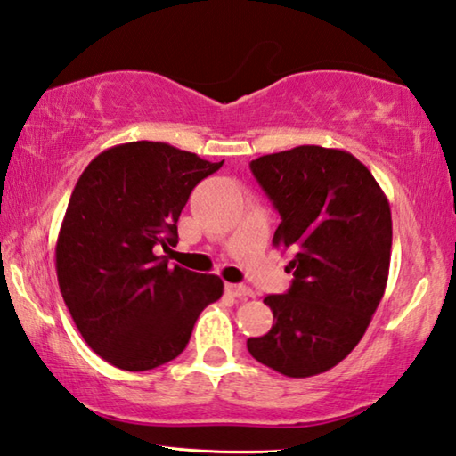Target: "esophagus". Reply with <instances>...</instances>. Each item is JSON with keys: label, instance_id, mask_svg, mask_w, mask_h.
I'll return each instance as SVG.
<instances>
[{"label": "esophagus", "instance_id": "1", "mask_svg": "<svg viewBox=\"0 0 456 456\" xmlns=\"http://www.w3.org/2000/svg\"><path fill=\"white\" fill-rule=\"evenodd\" d=\"M226 292L230 294V297H236V298H248V297H252V290L248 289V286H244V284H226Z\"/></svg>", "mask_w": 456, "mask_h": 456}]
</instances>
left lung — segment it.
I'll return each mask as SVG.
<instances>
[{
  "mask_svg": "<svg viewBox=\"0 0 456 456\" xmlns=\"http://www.w3.org/2000/svg\"><path fill=\"white\" fill-rule=\"evenodd\" d=\"M281 214L273 244L294 281L265 305L274 324L248 353L290 379L326 372L361 342L387 289L393 220L385 191L345 150L298 146L250 162Z\"/></svg>",
  "mask_w": 456,
  "mask_h": 456,
  "instance_id": "left-lung-1",
  "label": "left lung"
}]
</instances>
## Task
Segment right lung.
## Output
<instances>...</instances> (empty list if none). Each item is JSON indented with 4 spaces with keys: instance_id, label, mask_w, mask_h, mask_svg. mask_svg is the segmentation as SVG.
I'll list each match as a JSON object with an SVG mask.
<instances>
[{
    "instance_id": "right-lung-1",
    "label": "right lung",
    "mask_w": 456,
    "mask_h": 456,
    "mask_svg": "<svg viewBox=\"0 0 456 456\" xmlns=\"http://www.w3.org/2000/svg\"><path fill=\"white\" fill-rule=\"evenodd\" d=\"M222 164L142 140L102 151L79 175L55 270L79 334L106 362L140 372L174 361L200 313L222 297L218 276L158 256L178 244L191 190Z\"/></svg>"
}]
</instances>
